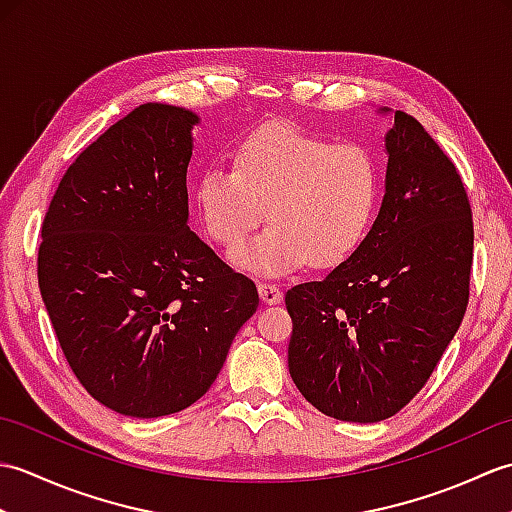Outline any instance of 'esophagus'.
<instances>
[{"mask_svg":"<svg viewBox=\"0 0 512 512\" xmlns=\"http://www.w3.org/2000/svg\"><path fill=\"white\" fill-rule=\"evenodd\" d=\"M257 290L266 306H275V303H281V299H284V292H281L279 286H275V284H266V281H262V284L257 286Z\"/></svg>","mask_w":512,"mask_h":512,"instance_id":"34e87169","label":"esophagus"}]
</instances>
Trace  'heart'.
I'll return each instance as SVG.
<instances>
[{
    "label": "heart",
    "instance_id": "obj_1",
    "mask_svg": "<svg viewBox=\"0 0 512 512\" xmlns=\"http://www.w3.org/2000/svg\"><path fill=\"white\" fill-rule=\"evenodd\" d=\"M378 167L358 143H332L290 123L250 132L235 167L202 171L195 200L211 239L233 246L264 220V233L233 248L231 262L264 277H284L312 262H345L372 226Z\"/></svg>",
    "mask_w": 512,
    "mask_h": 512
}]
</instances>
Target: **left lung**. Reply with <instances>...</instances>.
Instances as JSON below:
<instances>
[{
  "instance_id": "left-lung-1",
  "label": "left lung",
  "mask_w": 512,
  "mask_h": 512,
  "mask_svg": "<svg viewBox=\"0 0 512 512\" xmlns=\"http://www.w3.org/2000/svg\"><path fill=\"white\" fill-rule=\"evenodd\" d=\"M385 151V195L363 244L286 292L290 376L312 407L345 422L405 407L469 303L473 217L458 169L405 112H394Z\"/></svg>"
}]
</instances>
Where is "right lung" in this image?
I'll return each mask as SVG.
<instances>
[{"instance_id":"add662e5","label":"right lung","mask_w":512,"mask_h":512,"mask_svg":"<svg viewBox=\"0 0 512 512\" xmlns=\"http://www.w3.org/2000/svg\"><path fill=\"white\" fill-rule=\"evenodd\" d=\"M198 114L145 103L79 154L41 226V299L74 376L132 418L200 400L239 328L253 281L189 228Z\"/></svg>"}]
</instances>
